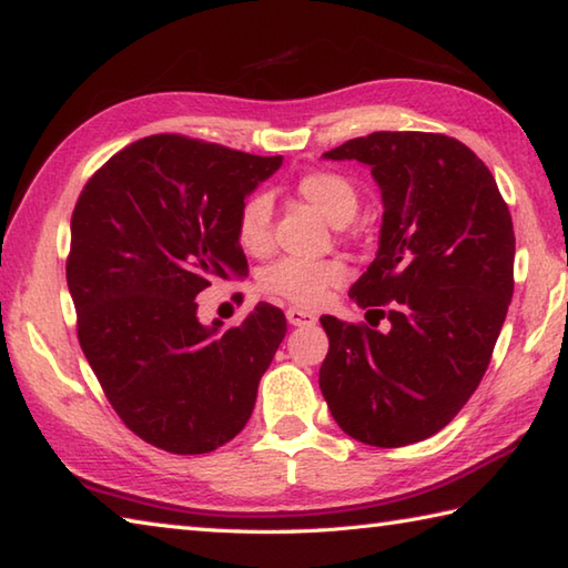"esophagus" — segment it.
Masks as SVG:
<instances>
[{
  "instance_id": "obj_1",
  "label": "esophagus",
  "mask_w": 568,
  "mask_h": 568,
  "mask_svg": "<svg viewBox=\"0 0 568 568\" xmlns=\"http://www.w3.org/2000/svg\"><path fill=\"white\" fill-rule=\"evenodd\" d=\"M285 317L293 327H310V325H315V322H317V317L313 313H307V310H300V307H287Z\"/></svg>"
}]
</instances>
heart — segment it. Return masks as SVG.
<instances>
[{
	"instance_id": "obj_1",
	"label": "heart",
	"mask_w": 568,
	"mask_h": 568,
	"mask_svg": "<svg viewBox=\"0 0 568 568\" xmlns=\"http://www.w3.org/2000/svg\"><path fill=\"white\" fill-rule=\"evenodd\" d=\"M295 194L315 206L332 224H344L357 211V189L335 170H307L293 184ZM273 206L268 194L255 192L236 211V239L243 251L268 253L273 246ZM344 263L337 258L303 261L283 258L261 273V291L300 307H315L327 291L344 281Z\"/></svg>"
}]
</instances>
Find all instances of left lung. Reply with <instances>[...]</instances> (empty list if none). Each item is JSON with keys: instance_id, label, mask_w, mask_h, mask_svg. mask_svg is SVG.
Returning <instances> with one entry per match:
<instances>
[{"instance_id": "8db88e82", "label": "left lung", "mask_w": 568, "mask_h": 568, "mask_svg": "<svg viewBox=\"0 0 568 568\" xmlns=\"http://www.w3.org/2000/svg\"><path fill=\"white\" fill-rule=\"evenodd\" d=\"M325 158L372 166L384 224L349 291L369 325L320 317V388L347 436L402 448L446 428L483 382L515 291L513 216L485 162L440 132H372Z\"/></svg>"}]
</instances>
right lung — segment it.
Wrapping results in <instances>:
<instances>
[{
    "instance_id": "obj_1",
    "label": "right lung",
    "mask_w": 568,
    "mask_h": 568,
    "mask_svg": "<svg viewBox=\"0 0 568 568\" xmlns=\"http://www.w3.org/2000/svg\"><path fill=\"white\" fill-rule=\"evenodd\" d=\"M281 164L164 132L113 154L78 196L65 261L78 342L122 424L154 448L211 453L251 418L283 310L258 303L221 329L194 300L248 275L236 211Z\"/></svg>"
}]
</instances>
